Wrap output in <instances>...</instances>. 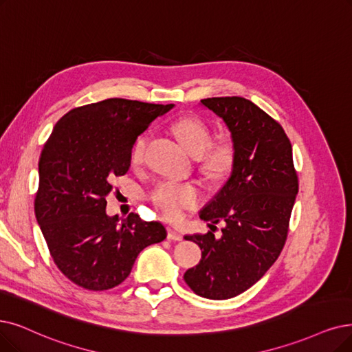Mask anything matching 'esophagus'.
<instances>
[{
  "instance_id": "esophagus-1",
  "label": "esophagus",
  "mask_w": 352,
  "mask_h": 352,
  "mask_svg": "<svg viewBox=\"0 0 352 352\" xmlns=\"http://www.w3.org/2000/svg\"><path fill=\"white\" fill-rule=\"evenodd\" d=\"M167 238L172 241H182V234L175 228V227H168L167 228Z\"/></svg>"
}]
</instances>
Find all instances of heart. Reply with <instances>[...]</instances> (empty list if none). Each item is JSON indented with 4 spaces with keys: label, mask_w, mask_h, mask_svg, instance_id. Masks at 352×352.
<instances>
[{
    "label": "heart",
    "mask_w": 352,
    "mask_h": 352,
    "mask_svg": "<svg viewBox=\"0 0 352 352\" xmlns=\"http://www.w3.org/2000/svg\"><path fill=\"white\" fill-rule=\"evenodd\" d=\"M179 143L192 154L199 157L204 170L210 176H221L230 170L234 162V144L231 140L222 138L210 144V131L208 125L199 118L185 117L177 120L172 127ZM147 135H140L131 148L130 163L137 167L143 163ZM199 189L190 184L166 180L156 186L150 195V199L162 215L167 219H179L188 209L195 208L201 202Z\"/></svg>",
    "instance_id": "heart-1"
}]
</instances>
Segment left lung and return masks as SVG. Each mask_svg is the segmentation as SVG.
Segmentation results:
<instances>
[{
  "label": "left lung",
  "mask_w": 352,
  "mask_h": 352,
  "mask_svg": "<svg viewBox=\"0 0 352 352\" xmlns=\"http://www.w3.org/2000/svg\"><path fill=\"white\" fill-rule=\"evenodd\" d=\"M201 102L223 120L235 154L228 180L199 214L210 230L223 221L222 235L185 236L202 258L184 278L199 296L222 300L257 283L280 256L299 184L290 140L276 120L241 96Z\"/></svg>",
  "instance_id": "obj_1"
}]
</instances>
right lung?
Returning <instances> with one entry per match:
<instances>
[{
  "label": "right lung",
  "instance_id": "right-lung-1",
  "mask_svg": "<svg viewBox=\"0 0 352 352\" xmlns=\"http://www.w3.org/2000/svg\"><path fill=\"white\" fill-rule=\"evenodd\" d=\"M173 104L122 98L70 109L38 160L34 212L58 269L75 285L108 290L131 273L140 251L163 241V223L107 215L112 180L130 168L137 137Z\"/></svg>",
  "mask_w": 352,
  "mask_h": 352
}]
</instances>
